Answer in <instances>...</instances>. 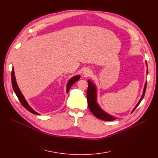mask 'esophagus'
<instances>
[{
    "mask_svg": "<svg viewBox=\"0 0 158 158\" xmlns=\"http://www.w3.org/2000/svg\"><path fill=\"white\" fill-rule=\"evenodd\" d=\"M83 74L85 75V76H89L90 74H91V71H90V70L89 69H84V71H83Z\"/></svg>",
    "mask_w": 158,
    "mask_h": 158,
    "instance_id": "1",
    "label": "esophagus"
}]
</instances>
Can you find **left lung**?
I'll return each instance as SVG.
<instances>
[{"instance_id":"8db88e82","label":"left lung","mask_w":158,"mask_h":158,"mask_svg":"<svg viewBox=\"0 0 158 158\" xmlns=\"http://www.w3.org/2000/svg\"><path fill=\"white\" fill-rule=\"evenodd\" d=\"M146 64L148 67L147 62H146ZM146 73L148 74V71L147 69ZM88 88H87V104L88 107L90 109V110L91 111L92 113L98 118L103 120V121H114L117 119V118L112 116L109 114H108L107 112H105L102 108L100 107L99 104L98 103V99H97V87L96 85L91 81V80H88ZM146 85H147V82H145L144 89H143V93L142 94V96L141 99H139L138 103L136 104V106L134 107V108L132 109L131 111L132 112L136 109V108L139 106L141 101L143 100L144 94H145V91L146 89Z\"/></svg>"}]
</instances>
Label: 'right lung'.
Segmentation results:
<instances>
[{"label":"right lung","instance_id":"add662e5","mask_svg":"<svg viewBox=\"0 0 158 158\" xmlns=\"http://www.w3.org/2000/svg\"><path fill=\"white\" fill-rule=\"evenodd\" d=\"M81 76L79 75H77L73 77H71L69 81L67 82V87H66V92L67 93H68V92L69 91V89L71 88V87L76 82H77L79 79H80ZM11 79H12V87L14 89V91L17 97L18 98L19 101L20 102V103L22 104V105L27 110H28L29 112H32V114H35V115H40V114H39L38 112H37L36 111H35L31 106L30 105L28 104V102H27L26 99H25L24 96L22 94V93H21L20 90L17 85V83L16 82V79H15V73H14V67L12 68V74H11Z\"/></svg>","mask_w":158,"mask_h":158}]
</instances>
